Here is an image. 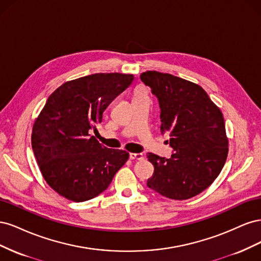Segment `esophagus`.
<instances>
[{
  "label": "esophagus",
  "mask_w": 261,
  "mask_h": 261,
  "mask_svg": "<svg viewBox=\"0 0 261 261\" xmlns=\"http://www.w3.org/2000/svg\"><path fill=\"white\" fill-rule=\"evenodd\" d=\"M129 158L132 160H141L144 158L143 153H129Z\"/></svg>",
  "instance_id": "1"
}]
</instances>
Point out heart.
I'll return each mask as SVG.
<instances>
[{"label": "heart", "mask_w": 261, "mask_h": 261, "mask_svg": "<svg viewBox=\"0 0 261 261\" xmlns=\"http://www.w3.org/2000/svg\"><path fill=\"white\" fill-rule=\"evenodd\" d=\"M143 97H147V93H146V91L144 89H140L136 93V99L137 98H143Z\"/></svg>", "instance_id": "heart-1"}]
</instances>
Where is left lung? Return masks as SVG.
<instances>
[{
	"label": "left lung",
	"mask_w": 261,
	"mask_h": 261,
	"mask_svg": "<svg viewBox=\"0 0 261 261\" xmlns=\"http://www.w3.org/2000/svg\"><path fill=\"white\" fill-rule=\"evenodd\" d=\"M140 80L151 88L161 110V133L170 134V159L148 153L154 172L147 186L170 199L184 200L208 188L222 170L228 140L221 110L199 85L148 70Z\"/></svg>",
	"instance_id": "8db88e82"
}]
</instances>
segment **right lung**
Wrapping results in <instances>:
<instances>
[{"label":"right lung","instance_id":"1","mask_svg":"<svg viewBox=\"0 0 261 261\" xmlns=\"http://www.w3.org/2000/svg\"><path fill=\"white\" fill-rule=\"evenodd\" d=\"M133 82L130 74H92L64 83L46 100L31 146L42 176L59 195L76 202L94 198L128 160V152L102 146L89 130H97L106 109Z\"/></svg>","mask_w":261,"mask_h":261}]
</instances>
